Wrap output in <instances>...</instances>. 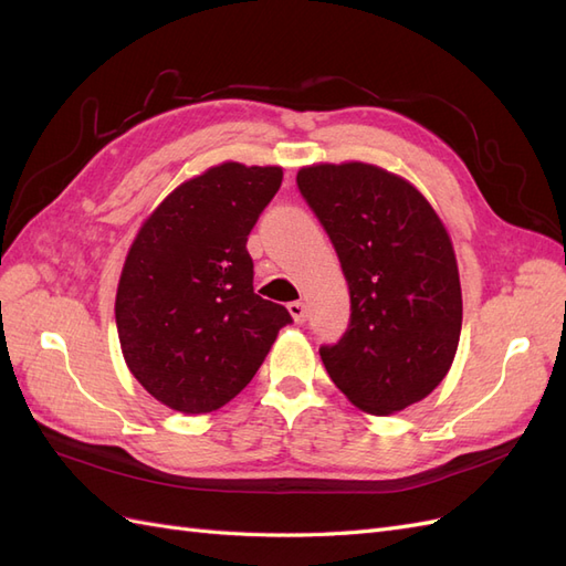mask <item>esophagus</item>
Masks as SVG:
<instances>
[{
    "mask_svg": "<svg viewBox=\"0 0 566 566\" xmlns=\"http://www.w3.org/2000/svg\"><path fill=\"white\" fill-rule=\"evenodd\" d=\"M287 312H290V316H293L295 323H304L306 321V306H304V302H290L287 304Z\"/></svg>",
    "mask_w": 566,
    "mask_h": 566,
    "instance_id": "1",
    "label": "esophagus"
}]
</instances>
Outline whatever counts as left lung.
Returning a JSON list of instances; mask_svg holds the SVG:
<instances>
[{
	"label": "left lung",
	"instance_id": "1",
	"mask_svg": "<svg viewBox=\"0 0 566 566\" xmlns=\"http://www.w3.org/2000/svg\"><path fill=\"white\" fill-rule=\"evenodd\" d=\"M297 186L337 250L352 321L321 347L337 389L364 413L391 416L447 378L462 293L451 233L408 179L370 163H318Z\"/></svg>",
	"mask_w": 566,
	"mask_h": 566
}]
</instances>
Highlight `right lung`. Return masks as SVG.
<instances>
[{
  "label": "right lung",
  "instance_id": "right-lung-1",
  "mask_svg": "<svg viewBox=\"0 0 566 566\" xmlns=\"http://www.w3.org/2000/svg\"><path fill=\"white\" fill-rule=\"evenodd\" d=\"M281 181L279 165L208 167L179 184L129 245L115 295L119 349L167 408L198 416L229 403L293 321L254 295L245 248Z\"/></svg>",
  "mask_w": 566,
  "mask_h": 566
}]
</instances>
